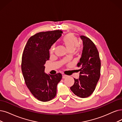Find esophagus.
Instances as JSON below:
<instances>
[{"instance_id": "1", "label": "esophagus", "mask_w": 122, "mask_h": 122, "mask_svg": "<svg viewBox=\"0 0 122 122\" xmlns=\"http://www.w3.org/2000/svg\"><path fill=\"white\" fill-rule=\"evenodd\" d=\"M67 76L66 75H62V79H65L66 77Z\"/></svg>"}]
</instances>
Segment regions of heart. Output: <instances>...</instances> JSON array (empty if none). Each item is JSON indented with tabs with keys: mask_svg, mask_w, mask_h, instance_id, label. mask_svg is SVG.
I'll return each mask as SVG.
<instances>
[{
	"mask_svg": "<svg viewBox=\"0 0 122 122\" xmlns=\"http://www.w3.org/2000/svg\"><path fill=\"white\" fill-rule=\"evenodd\" d=\"M62 42L66 48L70 51H74L75 52H77L80 51V48L78 45V39L72 33H69L66 35L62 38ZM55 46L52 45L50 48V53L52 54L55 51Z\"/></svg>",
	"mask_w": 122,
	"mask_h": 122,
	"instance_id": "1",
	"label": "heart"
}]
</instances>
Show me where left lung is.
Returning a JSON list of instances; mask_svg holds the SVG:
<instances>
[{
    "label": "left lung",
    "instance_id": "1",
    "mask_svg": "<svg viewBox=\"0 0 122 122\" xmlns=\"http://www.w3.org/2000/svg\"><path fill=\"white\" fill-rule=\"evenodd\" d=\"M81 56L77 66L81 67L79 78L74 79L75 83L70 89L76 96L85 98L91 96L95 90L100 77L101 61L99 51L90 39L84 36Z\"/></svg>",
    "mask_w": 122,
    "mask_h": 122
}]
</instances>
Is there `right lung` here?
<instances>
[{"label":"right lung","mask_w":122,"mask_h":122,"mask_svg":"<svg viewBox=\"0 0 122 122\" xmlns=\"http://www.w3.org/2000/svg\"><path fill=\"white\" fill-rule=\"evenodd\" d=\"M60 30L40 32L28 40L22 53L21 70L25 84L38 100L47 102L55 98L56 86L62 75L45 72L46 61L50 58L49 50L61 36Z\"/></svg>","instance_id":"1"}]
</instances>
